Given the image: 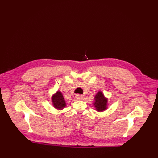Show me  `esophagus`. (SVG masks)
<instances>
[{"mask_svg":"<svg viewBox=\"0 0 158 158\" xmlns=\"http://www.w3.org/2000/svg\"><path fill=\"white\" fill-rule=\"evenodd\" d=\"M76 98L77 99V100H81V99L83 98V96H82V95H80V94H77L76 96Z\"/></svg>","mask_w":158,"mask_h":158,"instance_id":"1","label":"esophagus"}]
</instances>
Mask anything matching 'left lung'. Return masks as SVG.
<instances>
[{"mask_svg":"<svg viewBox=\"0 0 158 158\" xmlns=\"http://www.w3.org/2000/svg\"><path fill=\"white\" fill-rule=\"evenodd\" d=\"M95 102L94 103L95 107H96V110L97 111H102L106 109L107 105V99L105 98L104 95L102 92H98L96 95L95 97Z\"/></svg>","mask_w":158,"mask_h":158,"instance_id":"obj_1","label":"left lung"}]
</instances>
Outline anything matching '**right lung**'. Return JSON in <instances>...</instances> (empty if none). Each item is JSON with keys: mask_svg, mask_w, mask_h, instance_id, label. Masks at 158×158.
<instances>
[{"mask_svg": "<svg viewBox=\"0 0 158 158\" xmlns=\"http://www.w3.org/2000/svg\"><path fill=\"white\" fill-rule=\"evenodd\" d=\"M52 102L54 106L56 108L59 110H62L65 107L66 103L64 100L62 94L60 92H57L52 98Z\"/></svg>", "mask_w": 158, "mask_h": 158, "instance_id": "add662e5", "label": "right lung"}]
</instances>
